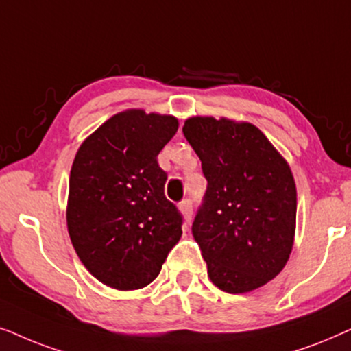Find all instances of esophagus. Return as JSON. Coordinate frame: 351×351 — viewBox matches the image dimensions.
Returning a JSON list of instances; mask_svg holds the SVG:
<instances>
[{"label":"esophagus","instance_id":"34e87169","mask_svg":"<svg viewBox=\"0 0 351 351\" xmlns=\"http://www.w3.org/2000/svg\"><path fill=\"white\" fill-rule=\"evenodd\" d=\"M180 210H181V213H183L184 221L189 223L191 218H193V204H191V200L189 199L181 200V202H180Z\"/></svg>","mask_w":351,"mask_h":351}]
</instances>
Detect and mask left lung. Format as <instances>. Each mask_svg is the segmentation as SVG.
I'll return each mask as SVG.
<instances>
[{"mask_svg": "<svg viewBox=\"0 0 351 351\" xmlns=\"http://www.w3.org/2000/svg\"><path fill=\"white\" fill-rule=\"evenodd\" d=\"M184 138L207 180L193 236L208 278L228 293L265 286L286 266L297 218L291 167L255 125L191 117Z\"/></svg>", "mask_w": 351, "mask_h": 351, "instance_id": "8db88e82", "label": "left lung"}]
</instances>
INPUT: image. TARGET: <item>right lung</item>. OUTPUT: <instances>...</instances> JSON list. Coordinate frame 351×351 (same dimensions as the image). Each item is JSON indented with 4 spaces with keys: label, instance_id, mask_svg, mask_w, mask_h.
<instances>
[{
    "label": "right lung",
    "instance_id": "obj_1",
    "mask_svg": "<svg viewBox=\"0 0 351 351\" xmlns=\"http://www.w3.org/2000/svg\"><path fill=\"white\" fill-rule=\"evenodd\" d=\"M178 132L173 115L120 112L82 143L70 170L67 230L78 258L106 286L146 287L180 241L157 156Z\"/></svg>",
    "mask_w": 351,
    "mask_h": 351
}]
</instances>
